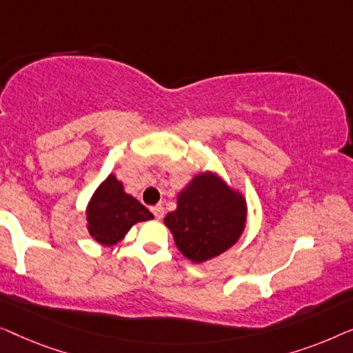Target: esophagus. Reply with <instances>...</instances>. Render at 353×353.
I'll return each mask as SVG.
<instances>
[{
	"label": "esophagus",
	"instance_id": "esophagus-1",
	"mask_svg": "<svg viewBox=\"0 0 353 353\" xmlns=\"http://www.w3.org/2000/svg\"><path fill=\"white\" fill-rule=\"evenodd\" d=\"M152 212H153V216L157 217V219H161V217L165 216V208H163L161 205L152 206Z\"/></svg>",
	"mask_w": 353,
	"mask_h": 353
}]
</instances>
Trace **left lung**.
Returning <instances> with one entry per match:
<instances>
[{"label": "left lung", "instance_id": "left-lung-1", "mask_svg": "<svg viewBox=\"0 0 353 353\" xmlns=\"http://www.w3.org/2000/svg\"><path fill=\"white\" fill-rule=\"evenodd\" d=\"M248 203L216 171H201L179 192L174 211L165 216L177 250L203 264L235 246L245 232Z\"/></svg>", "mask_w": 353, "mask_h": 353}]
</instances>
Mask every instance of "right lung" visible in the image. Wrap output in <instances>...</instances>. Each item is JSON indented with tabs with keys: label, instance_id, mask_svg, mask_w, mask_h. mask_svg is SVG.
<instances>
[{
	"label": "right lung",
	"instance_id": "add662e5",
	"mask_svg": "<svg viewBox=\"0 0 353 353\" xmlns=\"http://www.w3.org/2000/svg\"><path fill=\"white\" fill-rule=\"evenodd\" d=\"M84 214L89 235L102 246L117 245L137 222L153 219L152 212L125 190L115 172L99 183L89 198Z\"/></svg>",
	"mask_w": 353,
	"mask_h": 353
}]
</instances>
